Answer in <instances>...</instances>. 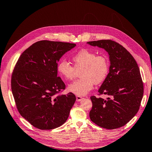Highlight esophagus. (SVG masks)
<instances>
[{"label":"esophagus","mask_w":152,"mask_h":152,"mask_svg":"<svg viewBox=\"0 0 152 152\" xmlns=\"http://www.w3.org/2000/svg\"><path fill=\"white\" fill-rule=\"evenodd\" d=\"M83 99V98L82 97L79 96H76V100H77V102H80V101H81Z\"/></svg>","instance_id":"1"}]
</instances>
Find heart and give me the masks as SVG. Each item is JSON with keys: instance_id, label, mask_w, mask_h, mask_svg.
<instances>
[{"instance_id": "heart-1", "label": "heart", "mask_w": 152, "mask_h": 152, "mask_svg": "<svg viewBox=\"0 0 152 152\" xmlns=\"http://www.w3.org/2000/svg\"><path fill=\"white\" fill-rule=\"evenodd\" d=\"M73 66L62 60L57 65V71L64 79L70 80L75 77L76 70H80L79 75L81 78L67 87V89L77 96H85L93 88L94 84L102 83L109 73V62L104 55L97 54L89 49L79 50L72 56Z\"/></svg>"}]
</instances>
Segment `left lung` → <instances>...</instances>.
Here are the masks:
<instances>
[{
    "instance_id": "obj_1",
    "label": "left lung",
    "mask_w": 152,
    "mask_h": 152,
    "mask_svg": "<svg viewBox=\"0 0 152 152\" xmlns=\"http://www.w3.org/2000/svg\"><path fill=\"white\" fill-rule=\"evenodd\" d=\"M108 52L109 73L98 90V95L109 96L107 99L90 97L92 108L90 118L97 126L114 129L125 126L139 110L144 85L136 60L122 45L110 39L88 42Z\"/></svg>"
}]
</instances>
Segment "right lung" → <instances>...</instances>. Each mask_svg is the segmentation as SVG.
I'll list each match as a JSON object with an SVG mask.
<instances>
[{
	"label": "right lung",
	"mask_w": 152,
	"mask_h": 152,
	"mask_svg": "<svg viewBox=\"0 0 152 152\" xmlns=\"http://www.w3.org/2000/svg\"><path fill=\"white\" fill-rule=\"evenodd\" d=\"M75 45L49 40L37 42L21 54L14 67L11 87L17 109L38 129H55L68 118L76 97L72 92L60 94L66 85L57 76V65Z\"/></svg>",
	"instance_id": "1"
}]
</instances>
